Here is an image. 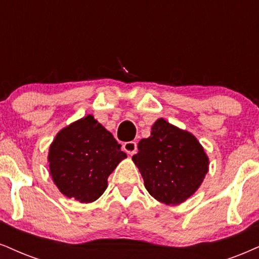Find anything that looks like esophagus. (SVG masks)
<instances>
[{"label": "esophagus", "mask_w": 259, "mask_h": 259, "mask_svg": "<svg viewBox=\"0 0 259 259\" xmlns=\"http://www.w3.org/2000/svg\"><path fill=\"white\" fill-rule=\"evenodd\" d=\"M122 148L128 155H135L137 152V143L136 142H126L122 145Z\"/></svg>", "instance_id": "esophagus-1"}]
</instances>
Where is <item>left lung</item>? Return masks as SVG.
Masks as SVG:
<instances>
[{"label":"left lung","instance_id":"1","mask_svg":"<svg viewBox=\"0 0 259 259\" xmlns=\"http://www.w3.org/2000/svg\"><path fill=\"white\" fill-rule=\"evenodd\" d=\"M145 188L158 202L177 205L198 190L207 173L209 159L191 133L158 119L151 136L138 144L132 157Z\"/></svg>","mask_w":259,"mask_h":259}]
</instances>
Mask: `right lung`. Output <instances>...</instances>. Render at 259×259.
I'll return each instance as SVG.
<instances>
[{
  "mask_svg": "<svg viewBox=\"0 0 259 259\" xmlns=\"http://www.w3.org/2000/svg\"><path fill=\"white\" fill-rule=\"evenodd\" d=\"M121 145L100 122L88 115L57 133L49 149L54 183L68 198L91 203L108 186V177L126 158Z\"/></svg>",
  "mask_w": 259,
  "mask_h": 259,
  "instance_id": "1",
  "label": "right lung"
}]
</instances>
